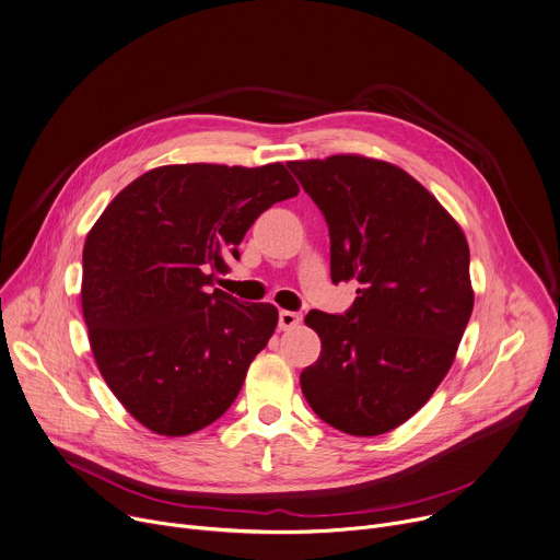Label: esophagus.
Here are the masks:
<instances>
[{"instance_id": "1", "label": "esophagus", "mask_w": 560, "mask_h": 560, "mask_svg": "<svg viewBox=\"0 0 560 560\" xmlns=\"http://www.w3.org/2000/svg\"><path fill=\"white\" fill-rule=\"evenodd\" d=\"M301 324V315L299 313H292V311H281L279 313V328L281 330H292Z\"/></svg>"}]
</instances>
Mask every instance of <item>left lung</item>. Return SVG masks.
Segmentation results:
<instances>
[{
    "label": "left lung",
    "mask_w": 560,
    "mask_h": 560,
    "mask_svg": "<svg viewBox=\"0 0 560 560\" xmlns=\"http://www.w3.org/2000/svg\"><path fill=\"white\" fill-rule=\"evenodd\" d=\"M288 167L326 217L332 283H360L346 315L308 313L322 352L301 373L303 397L348 435H382L422 409L455 360L474 311L467 236L386 161L337 154Z\"/></svg>",
    "instance_id": "1"
}]
</instances>
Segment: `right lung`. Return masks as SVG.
Listing matches in <instances>:
<instances>
[{"label": "right lung", "mask_w": 560, "mask_h": 560, "mask_svg": "<svg viewBox=\"0 0 560 560\" xmlns=\"http://www.w3.org/2000/svg\"><path fill=\"white\" fill-rule=\"evenodd\" d=\"M296 194L281 163L163 165L89 230L80 296L93 360L149 431L196 433L236 399L279 311L212 285L259 214Z\"/></svg>", "instance_id": "right-lung-1"}]
</instances>
